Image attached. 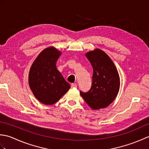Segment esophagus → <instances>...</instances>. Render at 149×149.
I'll return each mask as SVG.
<instances>
[{"mask_svg": "<svg viewBox=\"0 0 149 149\" xmlns=\"http://www.w3.org/2000/svg\"><path fill=\"white\" fill-rule=\"evenodd\" d=\"M71 87L72 88H76L77 87V84L75 83H72L71 84Z\"/></svg>", "mask_w": 149, "mask_h": 149, "instance_id": "1", "label": "esophagus"}]
</instances>
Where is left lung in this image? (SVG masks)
I'll list each match as a JSON object with an SVG mask.
<instances>
[{"label":"left lung","mask_w":149,"mask_h":149,"mask_svg":"<svg viewBox=\"0 0 149 149\" xmlns=\"http://www.w3.org/2000/svg\"><path fill=\"white\" fill-rule=\"evenodd\" d=\"M92 66V84L87 93L80 91L85 102L93 110L107 107L116 99L120 86L119 74L109 56L99 49L85 54Z\"/></svg>","instance_id":"left-lung-1"}]
</instances>
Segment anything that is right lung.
<instances>
[{
  "instance_id": "right-lung-1",
  "label": "right lung",
  "mask_w": 149,
  "mask_h": 149,
  "mask_svg": "<svg viewBox=\"0 0 149 149\" xmlns=\"http://www.w3.org/2000/svg\"><path fill=\"white\" fill-rule=\"evenodd\" d=\"M62 52L54 47L43 50L31 65L29 85L36 99L45 105H52L70 88L56 67V62Z\"/></svg>"
}]
</instances>
